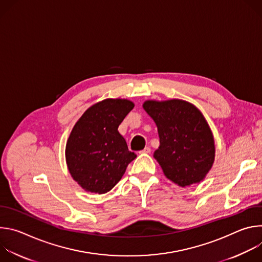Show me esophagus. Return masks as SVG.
<instances>
[{"mask_svg": "<svg viewBox=\"0 0 262 262\" xmlns=\"http://www.w3.org/2000/svg\"><path fill=\"white\" fill-rule=\"evenodd\" d=\"M150 151H151L150 147H145L143 150H141L139 154H150Z\"/></svg>", "mask_w": 262, "mask_h": 262, "instance_id": "1", "label": "esophagus"}]
</instances>
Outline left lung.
Returning a JSON list of instances; mask_svg holds the SVG:
<instances>
[{"label": "left lung", "mask_w": 262, "mask_h": 262, "mask_svg": "<svg viewBox=\"0 0 262 262\" xmlns=\"http://www.w3.org/2000/svg\"><path fill=\"white\" fill-rule=\"evenodd\" d=\"M143 107L158 126L154 157L166 177L182 188L202 181L214 161V141L201 112L181 99L146 100Z\"/></svg>", "instance_id": "1"}]
</instances>
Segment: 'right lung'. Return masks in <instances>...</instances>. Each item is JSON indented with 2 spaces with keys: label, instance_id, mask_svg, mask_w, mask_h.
<instances>
[{
  "label": "right lung",
  "instance_id": "1",
  "mask_svg": "<svg viewBox=\"0 0 262 262\" xmlns=\"http://www.w3.org/2000/svg\"><path fill=\"white\" fill-rule=\"evenodd\" d=\"M134 106L127 99L107 98L90 106L74 124L65 157L69 173L85 191H111L137 158L118 132Z\"/></svg>",
  "mask_w": 262,
  "mask_h": 262
}]
</instances>
